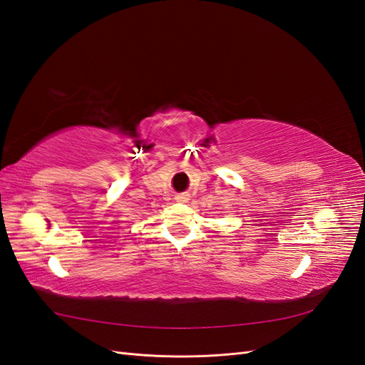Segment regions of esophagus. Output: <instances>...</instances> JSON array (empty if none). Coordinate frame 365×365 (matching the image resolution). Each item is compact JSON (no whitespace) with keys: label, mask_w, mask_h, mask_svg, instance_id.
Wrapping results in <instances>:
<instances>
[{"label":"esophagus","mask_w":365,"mask_h":365,"mask_svg":"<svg viewBox=\"0 0 365 365\" xmlns=\"http://www.w3.org/2000/svg\"><path fill=\"white\" fill-rule=\"evenodd\" d=\"M176 201L178 202H187L189 201V195H185V193H181V195H176V197H175Z\"/></svg>","instance_id":"obj_1"}]
</instances>
